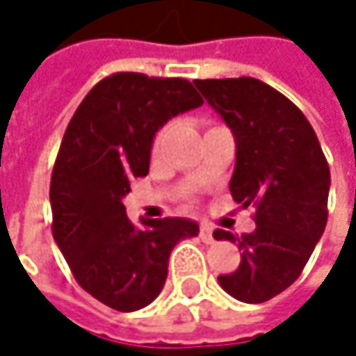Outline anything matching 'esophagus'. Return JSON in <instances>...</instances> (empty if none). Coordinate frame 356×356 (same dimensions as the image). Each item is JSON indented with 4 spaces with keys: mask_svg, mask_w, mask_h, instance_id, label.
<instances>
[{
    "mask_svg": "<svg viewBox=\"0 0 356 356\" xmlns=\"http://www.w3.org/2000/svg\"><path fill=\"white\" fill-rule=\"evenodd\" d=\"M200 240L204 244H213L215 242V236H213V227L211 225H207V223L200 225Z\"/></svg>",
    "mask_w": 356,
    "mask_h": 356,
    "instance_id": "esophagus-1",
    "label": "esophagus"
}]
</instances>
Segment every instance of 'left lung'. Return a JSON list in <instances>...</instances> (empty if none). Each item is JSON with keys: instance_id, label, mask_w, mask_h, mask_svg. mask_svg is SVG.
Masks as SVG:
<instances>
[{"instance_id": "obj_1", "label": "left lung", "mask_w": 356, "mask_h": 356, "mask_svg": "<svg viewBox=\"0 0 356 356\" xmlns=\"http://www.w3.org/2000/svg\"><path fill=\"white\" fill-rule=\"evenodd\" d=\"M195 86L232 129L236 168L229 193L256 207V229L236 242L240 266L217 281L244 303H264L297 281L328 221L330 168L320 141L289 98L254 77L197 79Z\"/></svg>"}]
</instances>
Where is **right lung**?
Wrapping results in <instances>:
<instances>
[{
	"label": "right lung",
	"mask_w": 356,
	"mask_h": 356,
	"mask_svg": "<svg viewBox=\"0 0 356 356\" xmlns=\"http://www.w3.org/2000/svg\"><path fill=\"white\" fill-rule=\"evenodd\" d=\"M202 98L180 77L114 73L98 81L67 124L51 176L53 238L75 281L116 312H137L163 289L180 240L199 236L184 217L133 225L122 199L147 176L156 133Z\"/></svg>",
	"instance_id": "obj_1"
}]
</instances>
